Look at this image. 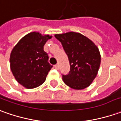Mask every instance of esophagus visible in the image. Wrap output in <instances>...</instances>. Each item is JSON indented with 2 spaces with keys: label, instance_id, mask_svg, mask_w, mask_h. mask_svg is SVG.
I'll return each instance as SVG.
<instances>
[{
  "label": "esophagus",
  "instance_id": "34e87169",
  "mask_svg": "<svg viewBox=\"0 0 121 121\" xmlns=\"http://www.w3.org/2000/svg\"><path fill=\"white\" fill-rule=\"evenodd\" d=\"M54 67H55V69H59V65L58 64H56L55 65H54Z\"/></svg>",
  "mask_w": 121,
  "mask_h": 121
}]
</instances>
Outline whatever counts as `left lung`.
<instances>
[{
	"mask_svg": "<svg viewBox=\"0 0 121 121\" xmlns=\"http://www.w3.org/2000/svg\"><path fill=\"white\" fill-rule=\"evenodd\" d=\"M69 61L70 70L62 75L64 83L74 89H83L90 85L97 75L101 56L92 41L79 33L56 34Z\"/></svg>",
	"mask_w": 121,
	"mask_h": 121,
	"instance_id": "left-lung-1",
	"label": "left lung"
}]
</instances>
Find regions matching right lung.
Wrapping results in <instances>:
<instances>
[{"instance_id": "right-lung-1", "label": "right lung", "mask_w": 121, "mask_h": 121, "mask_svg": "<svg viewBox=\"0 0 121 121\" xmlns=\"http://www.w3.org/2000/svg\"><path fill=\"white\" fill-rule=\"evenodd\" d=\"M49 35L42 36L38 32H31L23 37L13 48L10 57V69L20 84L27 89L37 87L43 83L52 65L48 62V55L43 46Z\"/></svg>"}]
</instances>
